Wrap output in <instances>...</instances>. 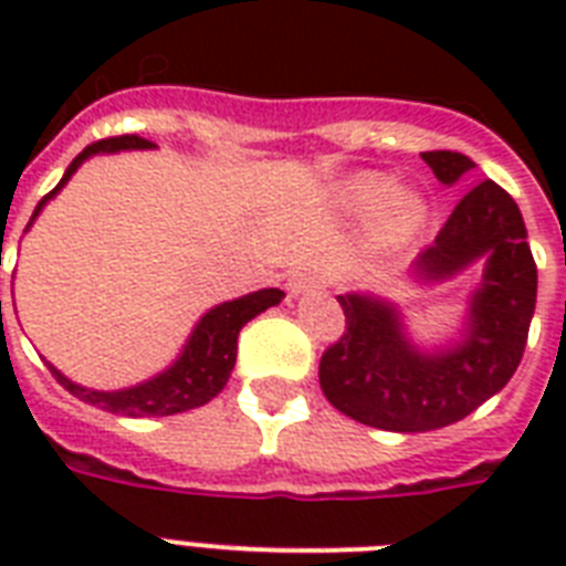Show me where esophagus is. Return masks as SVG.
<instances>
[{"instance_id":"obj_1","label":"esophagus","mask_w":566,"mask_h":566,"mask_svg":"<svg viewBox=\"0 0 566 566\" xmlns=\"http://www.w3.org/2000/svg\"><path fill=\"white\" fill-rule=\"evenodd\" d=\"M326 273L319 266H302L296 273L287 275V293L291 296H302V293L323 291L326 287Z\"/></svg>"}]
</instances>
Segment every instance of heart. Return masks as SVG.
<instances>
[{
    "mask_svg": "<svg viewBox=\"0 0 566 566\" xmlns=\"http://www.w3.org/2000/svg\"><path fill=\"white\" fill-rule=\"evenodd\" d=\"M340 205L355 217L378 213V231L387 243H405L422 229L429 205L413 190H396L394 179L381 172L355 176L340 188Z\"/></svg>",
    "mask_w": 566,
    "mask_h": 566,
    "instance_id": "b5f03b06",
    "label": "heart"
}]
</instances>
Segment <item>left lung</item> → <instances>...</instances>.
Wrapping results in <instances>:
<instances>
[{"instance_id": "1", "label": "left lung", "mask_w": 566, "mask_h": 566, "mask_svg": "<svg viewBox=\"0 0 566 566\" xmlns=\"http://www.w3.org/2000/svg\"><path fill=\"white\" fill-rule=\"evenodd\" d=\"M452 188L475 164L461 153H422ZM517 202L484 179L455 205L447 226L408 270L417 287L482 266L455 335L422 344L402 308L370 291L340 293L346 335L319 361V387L337 411L385 431H434L464 420L517 370L535 317L537 266Z\"/></svg>"}]
</instances>
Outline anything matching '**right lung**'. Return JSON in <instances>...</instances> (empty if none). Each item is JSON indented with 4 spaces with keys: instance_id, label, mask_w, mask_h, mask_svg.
I'll use <instances>...</instances> for the list:
<instances>
[{
    "instance_id": "add662e5",
    "label": "right lung",
    "mask_w": 566,
    "mask_h": 566,
    "mask_svg": "<svg viewBox=\"0 0 566 566\" xmlns=\"http://www.w3.org/2000/svg\"><path fill=\"white\" fill-rule=\"evenodd\" d=\"M128 149H153V144L144 140V137L126 135L91 144L82 155H75L73 164L66 167L64 179L57 181V188L38 202L25 231L34 226V220H38L40 211L46 208L49 199H55V196L64 190L66 181L73 179L75 170H78L87 158H93V155L128 153ZM282 300L284 293L279 291V287H264V291L247 293V296H238V300L213 305V308H208L202 317L196 319L193 332L188 335V340H185V346L179 349V355H176L161 373H155V376L137 381V385L119 387V390H96V387L78 385V381L66 378L64 373L57 370L55 364H49V370H52V376H55L70 394L78 396L82 402L96 405L102 411L126 413V417H170V413L190 411V408H199V405L211 402L213 396L220 394L222 387H226V381L231 378L234 361H238L240 328L247 326L249 319H255L261 311L273 308V305H279Z\"/></svg>"
}]
</instances>
